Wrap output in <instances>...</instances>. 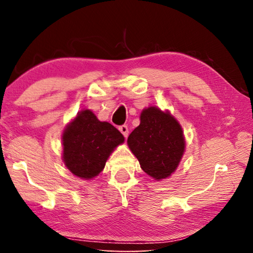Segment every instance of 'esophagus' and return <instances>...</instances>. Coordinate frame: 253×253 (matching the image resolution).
<instances>
[{"instance_id":"34e87169","label":"esophagus","mask_w":253,"mask_h":253,"mask_svg":"<svg viewBox=\"0 0 253 253\" xmlns=\"http://www.w3.org/2000/svg\"><path fill=\"white\" fill-rule=\"evenodd\" d=\"M118 129L127 138V136H128V127L126 125H123V126H119Z\"/></svg>"}]
</instances>
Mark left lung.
I'll return each mask as SVG.
<instances>
[{"label":"left lung","instance_id":"left-lung-1","mask_svg":"<svg viewBox=\"0 0 253 253\" xmlns=\"http://www.w3.org/2000/svg\"><path fill=\"white\" fill-rule=\"evenodd\" d=\"M139 119V126L128 136V147L147 175L156 181L168 178L185 152L181 124L169 110L156 106L143 109Z\"/></svg>","mask_w":253,"mask_h":253}]
</instances>
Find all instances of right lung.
<instances>
[{
	"label": "right lung",
	"instance_id": "right-lung-1",
	"mask_svg": "<svg viewBox=\"0 0 253 253\" xmlns=\"http://www.w3.org/2000/svg\"><path fill=\"white\" fill-rule=\"evenodd\" d=\"M124 142L117 128L84 109L62 131V161L72 174L88 181L99 175L110 154Z\"/></svg>",
	"mask_w": 253,
	"mask_h": 253
}]
</instances>
